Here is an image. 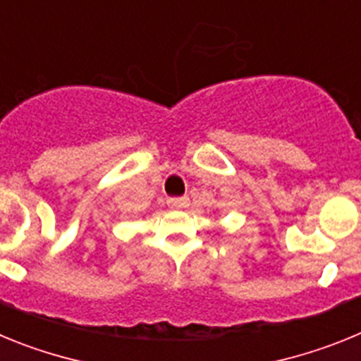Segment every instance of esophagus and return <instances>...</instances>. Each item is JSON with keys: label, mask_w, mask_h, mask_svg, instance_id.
<instances>
[{"label": "esophagus", "mask_w": 361, "mask_h": 361, "mask_svg": "<svg viewBox=\"0 0 361 361\" xmlns=\"http://www.w3.org/2000/svg\"><path fill=\"white\" fill-rule=\"evenodd\" d=\"M168 206L171 209H184L190 206V199L188 197H173V199H168Z\"/></svg>", "instance_id": "obj_1"}]
</instances>
